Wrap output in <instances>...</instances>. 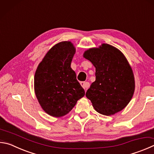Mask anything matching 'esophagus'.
Masks as SVG:
<instances>
[{"label":"esophagus","instance_id":"esophagus-1","mask_svg":"<svg viewBox=\"0 0 154 154\" xmlns=\"http://www.w3.org/2000/svg\"><path fill=\"white\" fill-rule=\"evenodd\" d=\"M80 84L82 85L83 88L85 89H88L89 87V83L88 82H80Z\"/></svg>","mask_w":154,"mask_h":154}]
</instances>
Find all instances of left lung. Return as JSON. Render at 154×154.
Returning a JSON list of instances; mask_svg holds the SVG:
<instances>
[{"label": "left lung", "mask_w": 154, "mask_h": 154, "mask_svg": "<svg viewBox=\"0 0 154 154\" xmlns=\"http://www.w3.org/2000/svg\"><path fill=\"white\" fill-rule=\"evenodd\" d=\"M96 67V81L85 96L97 112L112 115L124 109L135 91L132 69L124 54L115 47L103 44L83 54Z\"/></svg>", "instance_id": "8db88e82"}]
</instances>
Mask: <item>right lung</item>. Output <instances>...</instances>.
<instances>
[{
  "instance_id": "add662e5",
  "label": "right lung",
  "mask_w": 154,
  "mask_h": 154,
  "mask_svg": "<svg viewBox=\"0 0 154 154\" xmlns=\"http://www.w3.org/2000/svg\"><path fill=\"white\" fill-rule=\"evenodd\" d=\"M75 48L71 42L56 44L47 52L36 70L34 89L43 110L60 117L71 111L85 91L71 68Z\"/></svg>"
}]
</instances>
